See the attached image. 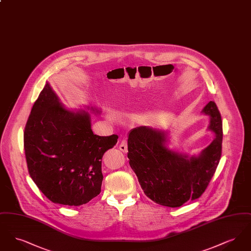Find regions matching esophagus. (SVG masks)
I'll return each instance as SVG.
<instances>
[{
	"mask_svg": "<svg viewBox=\"0 0 251 251\" xmlns=\"http://www.w3.org/2000/svg\"><path fill=\"white\" fill-rule=\"evenodd\" d=\"M120 150L122 152H127L128 150V146H127V141L126 140H122L120 145Z\"/></svg>",
	"mask_w": 251,
	"mask_h": 251,
	"instance_id": "34e87169",
	"label": "esophagus"
}]
</instances>
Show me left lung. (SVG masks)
Listing matches in <instances>:
<instances>
[{
  "mask_svg": "<svg viewBox=\"0 0 251 251\" xmlns=\"http://www.w3.org/2000/svg\"><path fill=\"white\" fill-rule=\"evenodd\" d=\"M201 113L209 116L208 130L215 137L198 155L170 149L166 130L140 126L129 132V164L145 195L157 204L175 208L199 199L215 174L222 151V120L215 101Z\"/></svg>",
  "mask_w": 251,
  "mask_h": 251,
  "instance_id": "left-lung-1",
  "label": "left lung"
}]
</instances>
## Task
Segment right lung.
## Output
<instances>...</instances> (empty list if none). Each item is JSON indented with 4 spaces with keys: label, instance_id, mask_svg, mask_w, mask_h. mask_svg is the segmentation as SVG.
Listing matches in <instances>:
<instances>
[{
    "label": "right lung",
    "instance_id": "right-lung-1",
    "mask_svg": "<svg viewBox=\"0 0 251 251\" xmlns=\"http://www.w3.org/2000/svg\"><path fill=\"white\" fill-rule=\"evenodd\" d=\"M100 115V109L87 106ZM119 136H100L91 129V116L65 107L46 83L31 110L24 131L29 174L53 203L80 206L100 193L101 159Z\"/></svg>",
    "mask_w": 251,
    "mask_h": 251
}]
</instances>
